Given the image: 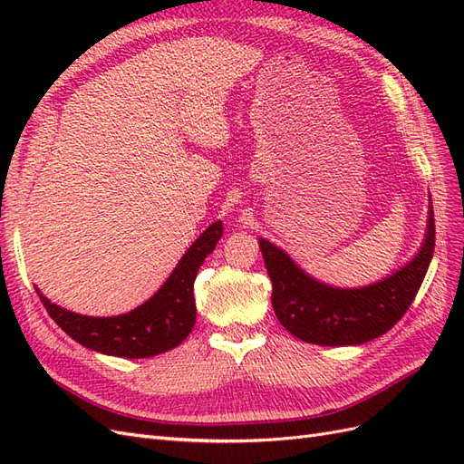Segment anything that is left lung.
Returning a JSON list of instances; mask_svg holds the SVG:
<instances>
[{
    "label": "left lung",
    "instance_id": "1",
    "mask_svg": "<svg viewBox=\"0 0 464 464\" xmlns=\"http://www.w3.org/2000/svg\"><path fill=\"white\" fill-rule=\"evenodd\" d=\"M435 246L433 207L418 254L368 286L341 288L317 280L285 249L259 237L273 283V310L288 333L321 346H356L385 334L406 314L428 273Z\"/></svg>",
    "mask_w": 464,
    "mask_h": 464
}]
</instances>
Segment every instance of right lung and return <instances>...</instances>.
<instances>
[{"instance_id":"add662e5","label":"right lung","mask_w":464,"mask_h":464,"mask_svg":"<svg viewBox=\"0 0 464 464\" xmlns=\"http://www.w3.org/2000/svg\"><path fill=\"white\" fill-rule=\"evenodd\" d=\"M222 220H215L178 261L174 271L152 296L135 310L111 315H81L50 302L36 286L50 317L72 339L94 353L120 358H150L186 341L195 325L193 283L205 257L217 247Z\"/></svg>"}]
</instances>
